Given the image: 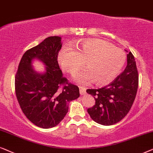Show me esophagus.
Wrapping results in <instances>:
<instances>
[{
  "label": "esophagus",
  "instance_id": "esophagus-1",
  "mask_svg": "<svg viewBox=\"0 0 153 153\" xmlns=\"http://www.w3.org/2000/svg\"><path fill=\"white\" fill-rule=\"evenodd\" d=\"M79 89H80V94L81 95H84L86 94V88L83 87H79Z\"/></svg>",
  "mask_w": 153,
  "mask_h": 153
}]
</instances>
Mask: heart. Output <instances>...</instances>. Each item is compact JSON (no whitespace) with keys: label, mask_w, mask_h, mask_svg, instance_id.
Instances as JSON below:
<instances>
[{"label":"heart","mask_w":153,"mask_h":153,"mask_svg":"<svg viewBox=\"0 0 153 153\" xmlns=\"http://www.w3.org/2000/svg\"><path fill=\"white\" fill-rule=\"evenodd\" d=\"M63 70L75 75L85 65L87 68L76 76L81 84L94 82L105 85L119 74L126 62V54L111 42L101 39L85 40L76 47V50L64 48L58 56Z\"/></svg>","instance_id":"1"}]
</instances>
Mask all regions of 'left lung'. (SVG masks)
<instances>
[{
  "instance_id": "obj_1",
  "label": "left lung",
  "mask_w": 153,
  "mask_h": 153,
  "mask_svg": "<svg viewBox=\"0 0 153 153\" xmlns=\"http://www.w3.org/2000/svg\"><path fill=\"white\" fill-rule=\"evenodd\" d=\"M138 86L137 67L134 55L129 52L125 71L113 82L102 88L87 89L95 99V105L87 109L91 119L105 126L122 120L133 105Z\"/></svg>"
}]
</instances>
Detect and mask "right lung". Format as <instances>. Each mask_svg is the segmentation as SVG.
Returning a JSON list of instances; mask_svg holds the SVG:
<instances>
[{"label": "right lung", "instance_id": "obj_1", "mask_svg": "<svg viewBox=\"0 0 153 153\" xmlns=\"http://www.w3.org/2000/svg\"><path fill=\"white\" fill-rule=\"evenodd\" d=\"M61 37L50 36L24 53L15 75V87L22 112L34 125L43 129L55 127L68 111V103L80 97L77 85L63 77L58 64ZM36 58L46 66L38 74L31 66Z\"/></svg>", "mask_w": 153, "mask_h": 153}]
</instances>
